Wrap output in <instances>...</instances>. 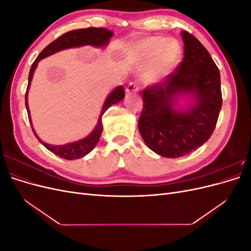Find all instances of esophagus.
I'll return each mask as SVG.
<instances>
[{"label":"esophagus","mask_w":251,"mask_h":251,"mask_svg":"<svg viewBox=\"0 0 251 251\" xmlns=\"http://www.w3.org/2000/svg\"><path fill=\"white\" fill-rule=\"evenodd\" d=\"M138 90H139V86H138L137 81H131L127 85L126 91L127 93H136V92H138Z\"/></svg>","instance_id":"34e87169"}]
</instances>
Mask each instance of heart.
<instances>
[{
	"label": "heart",
	"mask_w": 251,
	"mask_h": 251,
	"mask_svg": "<svg viewBox=\"0 0 251 251\" xmlns=\"http://www.w3.org/2000/svg\"><path fill=\"white\" fill-rule=\"evenodd\" d=\"M180 53V47L176 41L163 40L160 36H151L138 43L135 54L142 62L153 58L149 77L153 78L168 71L176 62Z\"/></svg>",
	"instance_id": "1"
}]
</instances>
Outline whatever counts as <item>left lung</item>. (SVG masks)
Instances as JSON below:
<instances>
[{
	"mask_svg": "<svg viewBox=\"0 0 251 251\" xmlns=\"http://www.w3.org/2000/svg\"><path fill=\"white\" fill-rule=\"evenodd\" d=\"M184 56L176 70L142 94L138 128L147 146L168 158L182 157L200 148L214 133L222 107L220 71L196 37L182 31ZM181 94H192L195 103L185 112L173 109Z\"/></svg>",
	"mask_w": 251,
	"mask_h": 251,
	"instance_id": "obj_1",
	"label": "left lung"
}]
</instances>
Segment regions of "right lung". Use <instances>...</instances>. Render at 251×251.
Instances as JSON below:
<instances>
[{"instance_id":"1","label":"right lung","mask_w":251,"mask_h":251,"mask_svg":"<svg viewBox=\"0 0 251 251\" xmlns=\"http://www.w3.org/2000/svg\"><path fill=\"white\" fill-rule=\"evenodd\" d=\"M112 35H113V32L110 31V30H108V29H104V28L90 27V28H85V29L72 30V31L66 32L63 35L57 37L55 41L50 43L48 46L40 53L39 56H37L33 62L31 68H30L29 77H28V86H27L26 95H25L26 109L28 112V118H29L30 123H31V120H30V114H29V108H28V102H27V93H28L30 82H31V79L33 76V72L37 66V63H39L41 59L53 54V53L58 52V51L64 50V49H68V48L80 47V46H85V45H92V46H95V47H102V46H104V45H107L109 43ZM124 97H125V89L123 86H119L115 90H114L113 92L108 96L107 100H105L101 113L100 115V118H98L97 126H95L94 131L91 133L88 137L83 138L81 140H78L76 142L65 144V146H52V144H48L46 142L42 141L39 138V136L36 135V133L33 130L32 124H30V125H31L32 131L35 135V137L39 139V141L43 144L45 148L48 149L50 151H52L53 154L59 156L60 158L67 159V160L78 159V158H81L83 156H86L87 154H89L90 151L94 149L98 140H100V135L102 133L101 116L103 115V113L107 111L112 104L119 102Z\"/></svg>"}]
</instances>
